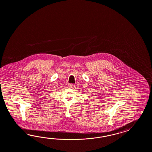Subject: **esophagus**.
I'll return each mask as SVG.
<instances>
[{"instance_id": "obj_1", "label": "esophagus", "mask_w": 152, "mask_h": 152, "mask_svg": "<svg viewBox=\"0 0 152 152\" xmlns=\"http://www.w3.org/2000/svg\"><path fill=\"white\" fill-rule=\"evenodd\" d=\"M68 86H69V87L72 88V87H74L75 85L74 83H70V84H69V85H68Z\"/></svg>"}]
</instances>
